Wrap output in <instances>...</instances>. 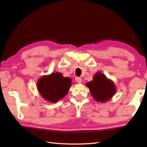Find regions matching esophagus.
<instances>
[{
    "instance_id": "esophagus-1",
    "label": "esophagus",
    "mask_w": 147,
    "mask_h": 147,
    "mask_svg": "<svg viewBox=\"0 0 147 147\" xmlns=\"http://www.w3.org/2000/svg\"><path fill=\"white\" fill-rule=\"evenodd\" d=\"M76 82L78 83H82V79L81 78H79V77H77L75 78Z\"/></svg>"
}]
</instances>
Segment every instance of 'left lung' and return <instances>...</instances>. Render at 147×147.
I'll return each mask as SVG.
<instances>
[{
    "instance_id": "1",
    "label": "left lung",
    "mask_w": 147,
    "mask_h": 147,
    "mask_svg": "<svg viewBox=\"0 0 147 147\" xmlns=\"http://www.w3.org/2000/svg\"><path fill=\"white\" fill-rule=\"evenodd\" d=\"M95 100L104 103L111 100L116 93V87L113 81L107 78L104 74L98 71L93 80L86 83Z\"/></svg>"
}]
</instances>
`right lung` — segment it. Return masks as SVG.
I'll list each match as a JSON object with an SVG mask.
<instances>
[{
    "label": "right lung",
    "mask_w": 147,
    "mask_h": 147,
    "mask_svg": "<svg viewBox=\"0 0 147 147\" xmlns=\"http://www.w3.org/2000/svg\"><path fill=\"white\" fill-rule=\"evenodd\" d=\"M71 85L70 78H65L56 72L42 76L37 82L36 87L45 100L56 103L67 94Z\"/></svg>",
    "instance_id": "1"
}]
</instances>
